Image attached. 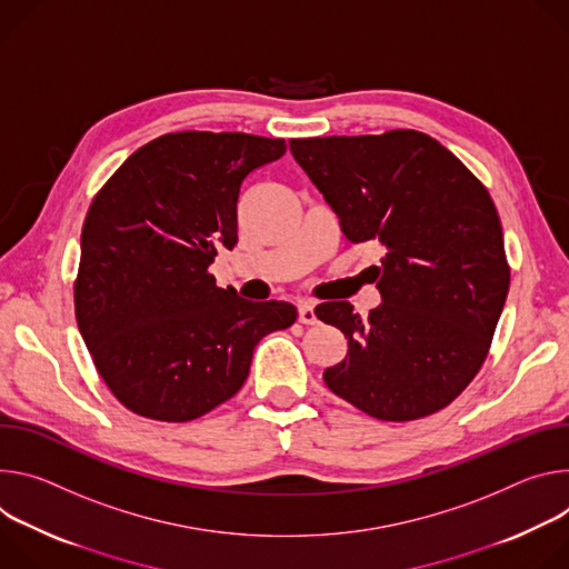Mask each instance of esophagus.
I'll use <instances>...</instances> for the list:
<instances>
[{
  "mask_svg": "<svg viewBox=\"0 0 569 569\" xmlns=\"http://www.w3.org/2000/svg\"><path fill=\"white\" fill-rule=\"evenodd\" d=\"M298 321L305 326H313L317 323V311H313V302H300L298 305Z\"/></svg>",
  "mask_w": 569,
  "mask_h": 569,
  "instance_id": "esophagus-1",
  "label": "esophagus"
}]
</instances>
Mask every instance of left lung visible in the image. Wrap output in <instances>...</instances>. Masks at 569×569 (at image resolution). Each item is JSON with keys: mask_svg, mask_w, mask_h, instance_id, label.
Listing matches in <instances>:
<instances>
[{"mask_svg": "<svg viewBox=\"0 0 569 569\" xmlns=\"http://www.w3.org/2000/svg\"><path fill=\"white\" fill-rule=\"evenodd\" d=\"M291 156L339 217L348 241H380L370 267L382 302L368 319L348 300L321 302L348 355L326 368L332 393L380 420L448 407L481 368L511 271L488 189L418 131L289 140Z\"/></svg>", "mask_w": 569, "mask_h": 569, "instance_id": "left-lung-1", "label": "left lung"}]
</instances>
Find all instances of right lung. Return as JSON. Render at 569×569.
Here are the masks:
<instances>
[{
	"instance_id": "1",
	"label": "right lung",
	"mask_w": 569,
	"mask_h": 569,
	"mask_svg": "<svg viewBox=\"0 0 569 569\" xmlns=\"http://www.w3.org/2000/svg\"><path fill=\"white\" fill-rule=\"evenodd\" d=\"M287 151L246 133L162 136L94 197L74 307L81 337L114 398L138 416L194 420L230 400L262 337L296 321L284 300L250 302L208 267L237 243L243 178Z\"/></svg>"
}]
</instances>
